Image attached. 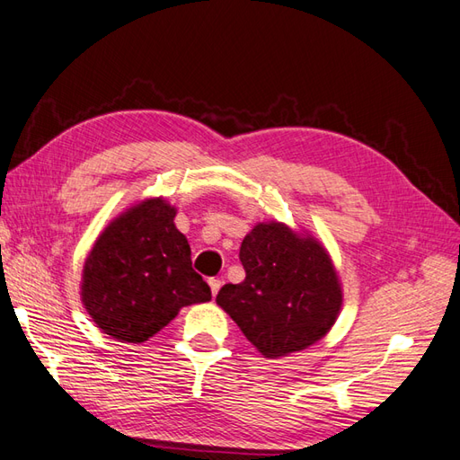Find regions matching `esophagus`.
Segmentation results:
<instances>
[{
	"label": "esophagus",
	"mask_w": 460,
	"mask_h": 460,
	"mask_svg": "<svg viewBox=\"0 0 460 460\" xmlns=\"http://www.w3.org/2000/svg\"><path fill=\"white\" fill-rule=\"evenodd\" d=\"M208 287H210V293H212V296H217L218 295V290H220V287H222V281L220 279H208Z\"/></svg>",
	"instance_id": "1"
}]
</instances>
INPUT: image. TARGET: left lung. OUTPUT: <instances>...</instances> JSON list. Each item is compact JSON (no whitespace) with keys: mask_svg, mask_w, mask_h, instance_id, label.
Returning a JSON list of instances; mask_svg holds the SVG:
<instances>
[{"mask_svg":"<svg viewBox=\"0 0 460 460\" xmlns=\"http://www.w3.org/2000/svg\"><path fill=\"white\" fill-rule=\"evenodd\" d=\"M245 279L224 285L217 302L265 357L316 343L341 308V287L328 252L285 224H257L243 238Z\"/></svg>","mask_w":460,"mask_h":460,"instance_id":"8db88e82","label":"left lung"}]
</instances>
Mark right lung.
Masks as SVG:
<instances>
[{"label":"right lung","mask_w":460,"mask_h":460,"mask_svg":"<svg viewBox=\"0 0 460 460\" xmlns=\"http://www.w3.org/2000/svg\"><path fill=\"white\" fill-rule=\"evenodd\" d=\"M173 218L175 208L165 200H144L111 222L87 255L82 300L111 338L142 343L179 308L210 300Z\"/></svg>","instance_id":"right-lung-1"}]
</instances>
